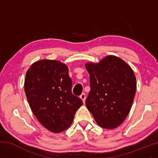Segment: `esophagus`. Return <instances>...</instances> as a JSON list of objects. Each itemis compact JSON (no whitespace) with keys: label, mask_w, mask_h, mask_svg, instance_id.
Segmentation results:
<instances>
[{"label":"esophagus","mask_w":158,"mask_h":158,"mask_svg":"<svg viewBox=\"0 0 158 158\" xmlns=\"http://www.w3.org/2000/svg\"><path fill=\"white\" fill-rule=\"evenodd\" d=\"M80 98L82 100V101H83V102H85V93H82V94L81 95V96H80Z\"/></svg>","instance_id":"1"}]
</instances>
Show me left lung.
I'll use <instances>...</instances> for the list:
<instances>
[{
	"instance_id": "obj_1",
	"label": "left lung",
	"mask_w": 158,
	"mask_h": 158,
	"mask_svg": "<svg viewBox=\"0 0 158 158\" xmlns=\"http://www.w3.org/2000/svg\"><path fill=\"white\" fill-rule=\"evenodd\" d=\"M90 90L85 100L87 109L97 124L114 129L126 118L137 89L132 69L123 60L106 56L97 63H87Z\"/></svg>"
}]
</instances>
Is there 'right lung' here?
Here are the masks:
<instances>
[{
	"label": "right lung",
	"instance_id": "1",
	"mask_svg": "<svg viewBox=\"0 0 158 158\" xmlns=\"http://www.w3.org/2000/svg\"><path fill=\"white\" fill-rule=\"evenodd\" d=\"M24 90L37 119L54 133L68 129L83 105L72 93L68 65L58 60L44 59L32 64L26 72Z\"/></svg>",
	"mask_w": 158,
	"mask_h": 158
}]
</instances>
